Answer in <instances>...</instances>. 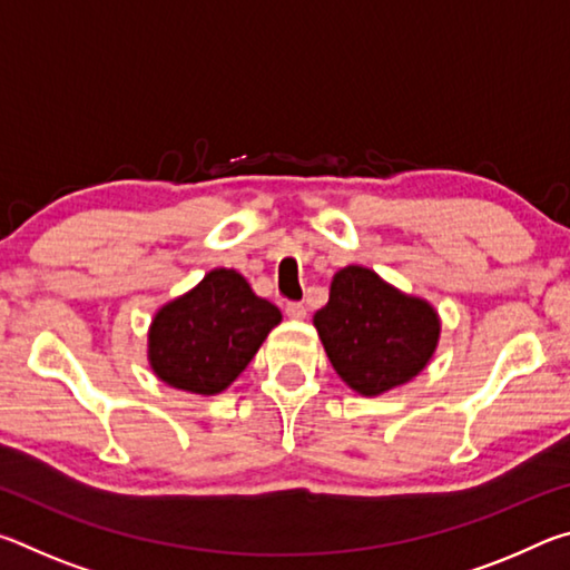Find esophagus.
<instances>
[{
	"mask_svg": "<svg viewBox=\"0 0 570 570\" xmlns=\"http://www.w3.org/2000/svg\"><path fill=\"white\" fill-rule=\"evenodd\" d=\"M284 312H286L288 320H294V322H302V320H306V306H304V304L288 302V304L284 306Z\"/></svg>",
	"mask_w": 570,
	"mask_h": 570,
	"instance_id": "1",
	"label": "esophagus"
}]
</instances>
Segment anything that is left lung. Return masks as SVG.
I'll return each instance as SVG.
<instances>
[{
	"instance_id": "left-lung-1",
	"label": "left lung",
	"mask_w": 570,
	"mask_h": 570,
	"mask_svg": "<svg viewBox=\"0 0 570 570\" xmlns=\"http://www.w3.org/2000/svg\"><path fill=\"white\" fill-rule=\"evenodd\" d=\"M324 352L346 387L377 397L430 364L442 322L428 298L400 292L366 266L334 274L330 302L314 314Z\"/></svg>"
}]
</instances>
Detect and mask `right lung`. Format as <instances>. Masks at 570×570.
<instances>
[{"label":"right lung","mask_w":570,"mask_h":570,"mask_svg":"<svg viewBox=\"0 0 570 570\" xmlns=\"http://www.w3.org/2000/svg\"><path fill=\"white\" fill-rule=\"evenodd\" d=\"M278 324V306L256 296L244 276L214 268L153 316L148 364L168 387L214 397L230 387Z\"/></svg>","instance_id":"1"}]
</instances>
